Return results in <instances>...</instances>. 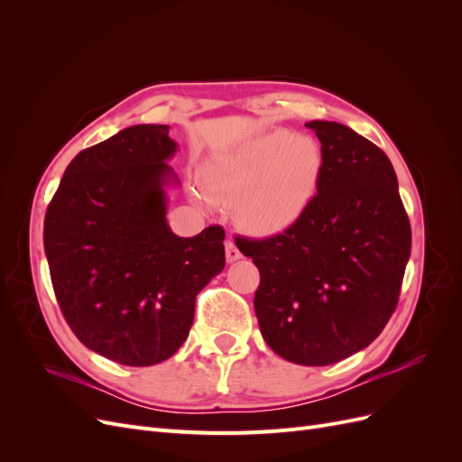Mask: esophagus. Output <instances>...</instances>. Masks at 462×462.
Instances as JSON below:
<instances>
[{
    "mask_svg": "<svg viewBox=\"0 0 462 462\" xmlns=\"http://www.w3.org/2000/svg\"><path fill=\"white\" fill-rule=\"evenodd\" d=\"M226 258H227L229 263H233V262L241 258V250L236 248V245L233 241H226Z\"/></svg>",
    "mask_w": 462,
    "mask_h": 462,
    "instance_id": "obj_1",
    "label": "esophagus"
}]
</instances>
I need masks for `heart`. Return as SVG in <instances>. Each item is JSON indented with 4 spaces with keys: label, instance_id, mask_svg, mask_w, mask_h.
<instances>
[{
    "label": "heart",
    "instance_id": "heart-1",
    "mask_svg": "<svg viewBox=\"0 0 462 462\" xmlns=\"http://www.w3.org/2000/svg\"><path fill=\"white\" fill-rule=\"evenodd\" d=\"M324 162L316 138L273 129L209 160L202 183L209 197L235 204L246 231L270 236L297 226L309 212Z\"/></svg>",
    "mask_w": 462,
    "mask_h": 462
}]
</instances>
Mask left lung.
<instances>
[{
    "label": "left lung",
    "mask_w": 462,
    "mask_h": 462,
    "mask_svg": "<svg viewBox=\"0 0 462 462\" xmlns=\"http://www.w3.org/2000/svg\"><path fill=\"white\" fill-rule=\"evenodd\" d=\"M324 173L304 217L239 250L260 270L254 310L273 353L328 366L366 348L393 314L411 223L385 153L346 125L310 121Z\"/></svg>",
    "instance_id": "obj_1"
}]
</instances>
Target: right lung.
Masks as SVG:
<instances>
[{"label": "right lung", "mask_w": 462, "mask_h": 462, "mask_svg": "<svg viewBox=\"0 0 462 462\" xmlns=\"http://www.w3.org/2000/svg\"><path fill=\"white\" fill-rule=\"evenodd\" d=\"M167 125H134L67 165L44 221L55 297L79 341L125 366H152L189 337L194 302L226 268V231L179 236L167 223Z\"/></svg>", "instance_id": "1"}]
</instances>
